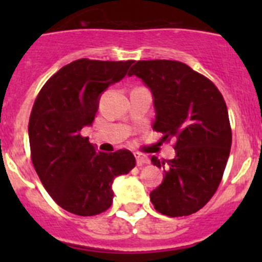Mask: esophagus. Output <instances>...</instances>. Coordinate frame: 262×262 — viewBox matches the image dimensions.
Returning a JSON list of instances; mask_svg holds the SVG:
<instances>
[{
  "label": "esophagus",
  "instance_id": "34e87169",
  "mask_svg": "<svg viewBox=\"0 0 262 262\" xmlns=\"http://www.w3.org/2000/svg\"><path fill=\"white\" fill-rule=\"evenodd\" d=\"M135 157H136V164H138V166H144V165H148V164L151 163V161H149V159H148V156H145V155L136 154Z\"/></svg>",
  "mask_w": 262,
  "mask_h": 262
}]
</instances>
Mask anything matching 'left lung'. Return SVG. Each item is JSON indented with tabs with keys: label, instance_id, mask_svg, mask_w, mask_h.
<instances>
[{
	"label": "left lung",
	"instance_id": "left-lung-1",
	"mask_svg": "<svg viewBox=\"0 0 262 262\" xmlns=\"http://www.w3.org/2000/svg\"><path fill=\"white\" fill-rule=\"evenodd\" d=\"M138 76L154 96V129L176 140V157L154 165L164 181L149 196L168 216H186L211 200L230 156L232 133L226 102L212 81L176 60H140L128 76Z\"/></svg>",
	"mask_w": 262,
	"mask_h": 262
}]
</instances>
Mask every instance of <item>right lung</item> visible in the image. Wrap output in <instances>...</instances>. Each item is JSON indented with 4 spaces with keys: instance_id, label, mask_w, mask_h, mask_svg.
I'll return each mask as SVG.
<instances>
[{
    "instance_id": "1",
    "label": "right lung",
    "mask_w": 262,
    "mask_h": 262,
    "mask_svg": "<svg viewBox=\"0 0 262 262\" xmlns=\"http://www.w3.org/2000/svg\"><path fill=\"white\" fill-rule=\"evenodd\" d=\"M78 59L43 85L29 120L31 160L52 200L67 211L93 216L113 203L114 178L135 166L128 149L97 152L81 129L93 123L99 96L133 64Z\"/></svg>"
}]
</instances>
